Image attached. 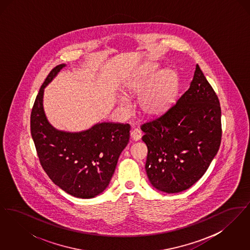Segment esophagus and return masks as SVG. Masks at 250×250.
Listing matches in <instances>:
<instances>
[{
    "label": "esophagus",
    "mask_w": 250,
    "mask_h": 250,
    "mask_svg": "<svg viewBox=\"0 0 250 250\" xmlns=\"http://www.w3.org/2000/svg\"><path fill=\"white\" fill-rule=\"evenodd\" d=\"M130 137L133 141L138 142V141H140L142 139L143 132L140 130V129H134V130L131 131Z\"/></svg>",
    "instance_id": "esophagus-1"
}]
</instances>
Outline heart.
I'll use <instances>...</instances> for the list:
<instances>
[{
  "label": "heart",
  "mask_w": 250,
  "mask_h": 250,
  "mask_svg": "<svg viewBox=\"0 0 250 250\" xmlns=\"http://www.w3.org/2000/svg\"><path fill=\"white\" fill-rule=\"evenodd\" d=\"M159 71L157 64H149L140 76L127 84L131 94L142 95L139 100L140 107L145 115L150 117L164 113L172 105L178 93L180 81L176 71ZM122 104L128 106L125 99L122 100Z\"/></svg>",
  "instance_id": "1"
}]
</instances>
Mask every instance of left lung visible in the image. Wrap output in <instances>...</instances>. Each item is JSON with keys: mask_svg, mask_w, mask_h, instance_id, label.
<instances>
[{"mask_svg": "<svg viewBox=\"0 0 250 250\" xmlns=\"http://www.w3.org/2000/svg\"><path fill=\"white\" fill-rule=\"evenodd\" d=\"M141 129L146 173L156 189L178 193L202 178L217 154L222 128L218 97L198 64L188 90Z\"/></svg>", "mask_w": 250, "mask_h": 250, "instance_id": "8db88e82", "label": "left lung"}]
</instances>
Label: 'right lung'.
Listing matches in <instances>:
<instances>
[{"instance_id":"right-lung-1","label":"right lung","mask_w":250,"mask_h":250,"mask_svg":"<svg viewBox=\"0 0 250 250\" xmlns=\"http://www.w3.org/2000/svg\"><path fill=\"white\" fill-rule=\"evenodd\" d=\"M65 66H55L42 84L31 113V133L40 164L50 180L74 197L91 199L107 188L122 151L129 142L128 124L100 123L88 130L55 129L43 108L44 89Z\"/></svg>"}]
</instances>
